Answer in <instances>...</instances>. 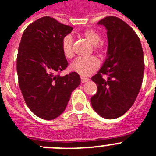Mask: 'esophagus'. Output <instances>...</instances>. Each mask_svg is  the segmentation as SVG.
Listing matches in <instances>:
<instances>
[{
  "instance_id": "obj_1",
  "label": "esophagus",
  "mask_w": 156,
  "mask_h": 156,
  "mask_svg": "<svg viewBox=\"0 0 156 156\" xmlns=\"http://www.w3.org/2000/svg\"><path fill=\"white\" fill-rule=\"evenodd\" d=\"M81 82H82V83H85V82H87V81H89V78H84V77H81Z\"/></svg>"
}]
</instances>
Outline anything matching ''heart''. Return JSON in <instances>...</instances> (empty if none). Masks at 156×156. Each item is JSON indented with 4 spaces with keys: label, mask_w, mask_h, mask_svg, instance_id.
<instances>
[{
    "label": "heart",
    "mask_w": 156,
    "mask_h": 156,
    "mask_svg": "<svg viewBox=\"0 0 156 156\" xmlns=\"http://www.w3.org/2000/svg\"><path fill=\"white\" fill-rule=\"evenodd\" d=\"M81 36L93 46L94 50L99 55H102L104 52V45L101 41L99 33L92 29H87L82 31ZM74 42L70 35L66 36L62 41V50L66 58H71L74 55ZM99 67V61L95 57L78 58L71 65V69L84 77L89 76L97 71Z\"/></svg>",
    "instance_id": "b5f03b06"
}]
</instances>
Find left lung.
Returning a JSON list of instances; mask_svg holds the SVG:
<instances>
[{
	"label": "left lung",
	"instance_id": "1",
	"mask_svg": "<svg viewBox=\"0 0 156 156\" xmlns=\"http://www.w3.org/2000/svg\"><path fill=\"white\" fill-rule=\"evenodd\" d=\"M98 24L107 30L108 46L102 67L91 78L98 92L90 102L98 115L112 120L128 111L136 99L144 75L143 51L136 32L120 18L107 16Z\"/></svg>",
	"mask_w": 156,
	"mask_h": 156
}]
</instances>
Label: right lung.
I'll return each mask as SVG.
<instances>
[{
	"instance_id": "right-lung-1",
	"label": "right lung",
	"mask_w": 156,
	"mask_h": 156,
	"mask_svg": "<svg viewBox=\"0 0 156 156\" xmlns=\"http://www.w3.org/2000/svg\"><path fill=\"white\" fill-rule=\"evenodd\" d=\"M72 30L53 18L43 16L29 25L21 38L16 58L20 88L27 107L44 120L59 116L72 92L81 84L77 72L56 75L69 65L62 41Z\"/></svg>"
}]
</instances>
